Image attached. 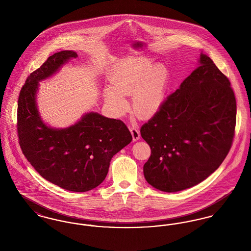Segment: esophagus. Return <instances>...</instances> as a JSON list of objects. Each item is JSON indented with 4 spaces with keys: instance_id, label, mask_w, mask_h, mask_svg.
I'll use <instances>...</instances> for the list:
<instances>
[{
    "instance_id": "esophagus-1",
    "label": "esophagus",
    "mask_w": 251,
    "mask_h": 251,
    "mask_svg": "<svg viewBox=\"0 0 251 251\" xmlns=\"http://www.w3.org/2000/svg\"><path fill=\"white\" fill-rule=\"evenodd\" d=\"M130 131H131V135H132V140L133 141H137L140 138V132H139V131L136 128H134V127H131Z\"/></svg>"
}]
</instances>
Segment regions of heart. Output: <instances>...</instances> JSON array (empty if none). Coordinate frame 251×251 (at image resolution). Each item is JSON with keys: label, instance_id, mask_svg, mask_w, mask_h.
<instances>
[{"label": "heart", "instance_id": "b5f03b06", "mask_svg": "<svg viewBox=\"0 0 251 251\" xmlns=\"http://www.w3.org/2000/svg\"><path fill=\"white\" fill-rule=\"evenodd\" d=\"M168 81V71L163 64L152 66L149 58L122 60L110 76L111 87L103 91L105 102L118 117L125 115L131 96V110L140 119L155 115L163 104Z\"/></svg>", "mask_w": 251, "mask_h": 251}]
</instances>
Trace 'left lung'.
Returning <instances> with one entry per match:
<instances>
[{
    "mask_svg": "<svg viewBox=\"0 0 251 251\" xmlns=\"http://www.w3.org/2000/svg\"><path fill=\"white\" fill-rule=\"evenodd\" d=\"M199 62L140 129L151 150L144 176L161 191H181L201 182L232 145L236 100L230 83L208 55L201 52Z\"/></svg>",
    "mask_w": 251,
    "mask_h": 251,
    "instance_id": "8db88e82",
    "label": "left lung"
}]
</instances>
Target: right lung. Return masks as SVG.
Segmentation results:
<instances>
[{
    "mask_svg": "<svg viewBox=\"0 0 251 251\" xmlns=\"http://www.w3.org/2000/svg\"><path fill=\"white\" fill-rule=\"evenodd\" d=\"M77 56L73 50L56 52L28 76L19 96L17 131L24 156L41 177L69 191L86 192L104 180L112 157L132 137L121 120L93 112L65 129L42 121L36 101L38 82Z\"/></svg>",
    "mask_w": 251,
    "mask_h": 251,
    "instance_id": "1",
    "label": "right lung"
}]
</instances>
